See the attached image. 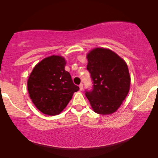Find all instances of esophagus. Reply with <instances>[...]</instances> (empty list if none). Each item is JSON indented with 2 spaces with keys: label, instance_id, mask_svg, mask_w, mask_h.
<instances>
[{
  "label": "esophagus",
  "instance_id": "1",
  "mask_svg": "<svg viewBox=\"0 0 158 158\" xmlns=\"http://www.w3.org/2000/svg\"><path fill=\"white\" fill-rule=\"evenodd\" d=\"M79 88H80V90H82L83 89V83H81L79 85Z\"/></svg>",
  "mask_w": 158,
  "mask_h": 158
}]
</instances>
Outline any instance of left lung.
<instances>
[{"mask_svg": "<svg viewBox=\"0 0 158 158\" xmlns=\"http://www.w3.org/2000/svg\"><path fill=\"white\" fill-rule=\"evenodd\" d=\"M87 70L93 88L85 96L97 114L115 112L126 98L130 88L128 67L122 58L110 49L96 48L87 55Z\"/></svg>", "mask_w": 158, "mask_h": 158, "instance_id": "obj_1", "label": "left lung"}]
</instances>
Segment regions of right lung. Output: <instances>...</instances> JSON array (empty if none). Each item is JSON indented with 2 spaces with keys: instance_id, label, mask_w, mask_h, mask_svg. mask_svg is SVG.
Segmentation results:
<instances>
[{
  "instance_id": "right-lung-1",
  "label": "right lung",
  "mask_w": 158,
  "mask_h": 158,
  "mask_svg": "<svg viewBox=\"0 0 158 158\" xmlns=\"http://www.w3.org/2000/svg\"><path fill=\"white\" fill-rule=\"evenodd\" d=\"M65 60L52 55L34 67L27 82L29 97L35 106L49 116L59 114L79 87L73 83L70 74L64 70Z\"/></svg>"
}]
</instances>
